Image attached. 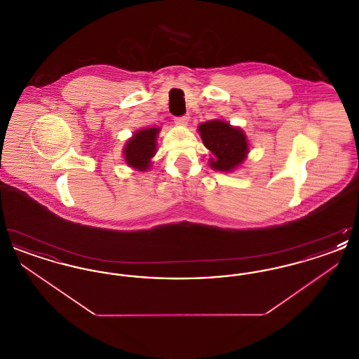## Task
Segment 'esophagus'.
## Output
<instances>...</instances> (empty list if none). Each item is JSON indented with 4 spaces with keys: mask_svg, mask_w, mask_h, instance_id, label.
Segmentation results:
<instances>
[{
    "mask_svg": "<svg viewBox=\"0 0 359 359\" xmlns=\"http://www.w3.org/2000/svg\"><path fill=\"white\" fill-rule=\"evenodd\" d=\"M188 121H189V117H187V116H183V117H177V118H175L176 125H179V126H187Z\"/></svg>",
    "mask_w": 359,
    "mask_h": 359,
    "instance_id": "1",
    "label": "esophagus"
}]
</instances>
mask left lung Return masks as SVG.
<instances>
[{
  "label": "left lung",
  "instance_id": "obj_1",
  "mask_svg": "<svg viewBox=\"0 0 359 359\" xmlns=\"http://www.w3.org/2000/svg\"><path fill=\"white\" fill-rule=\"evenodd\" d=\"M205 148L212 154L208 163L215 171L233 172L239 168L249 154V140L245 132L223 120L203 122L198 126Z\"/></svg>",
  "mask_w": 359,
  "mask_h": 359
}]
</instances>
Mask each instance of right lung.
I'll return each mask as SVG.
<instances>
[{
    "mask_svg": "<svg viewBox=\"0 0 359 359\" xmlns=\"http://www.w3.org/2000/svg\"><path fill=\"white\" fill-rule=\"evenodd\" d=\"M160 128H144L133 133L122 149L123 160L128 167L138 172L148 171L152 167V158L157 152V136Z\"/></svg>",
    "mask_w": 359,
    "mask_h": 359,
    "instance_id": "1",
    "label": "right lung"
}]
</instances>
